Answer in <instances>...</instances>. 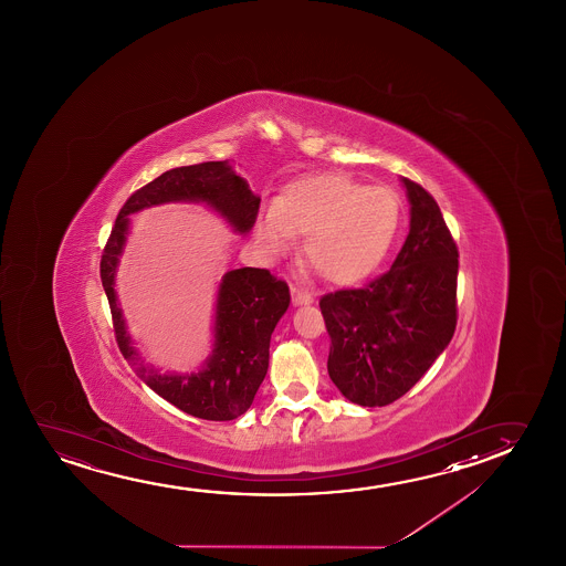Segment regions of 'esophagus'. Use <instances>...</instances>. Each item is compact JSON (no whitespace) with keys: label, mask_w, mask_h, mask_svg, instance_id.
Returning a JSON list of instances; mask_svg holds the SVG:
<instances>
[{"label":"esophagus","mask_w":566,"mask_h":566,"mask_svg":"<svg viewBox=\"0 0 566 566\" xmlns=\"http://www.w3.org/2000/svg\"><path fill=\"white\" fill-rule=\"evenodd\" d=\"M290 292H292V303L294 305H310V303H313V295L310 292H305V290L292 286Z\"/></svg>","instance_id":"34e87169"}]
</instances>
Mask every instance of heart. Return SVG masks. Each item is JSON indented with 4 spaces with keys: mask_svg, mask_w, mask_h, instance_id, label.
<instances>
[{
    "mask_svg": "<svg viewBox=\"0 0 566 566\" xmlns=\"http://www.w3.org/2000/svg\"><path fill=\"white\" fill-rule=\"evenodd\" d=\"M400 224V199L382 186L364 187L344 174H321L284 187L255 222V238L271 259L286 255L294 233L321 279L354 284L387 255Z\"/></svg>",
    "mask_w": 566,
    "mask_h": 566,
    "instance_id": "obj_1",
    "label": "heart"
}]
</instances>
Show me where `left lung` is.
Returning <instances> with one entry per match:
<instances>
[{
  "instance_id": "obj_1",
  "label": "left lung",
  "mask_w": 566,
  "mask_h": 566,
  "mask_svg": "<svg viewBox=\"0 0 566 566\" xmlns=\"http://www.w3.org/2000/svg\"><path fill=\"white\" fill-rule=\"evenodd\" d=\"M400 181L410 233L390 271L318 302L333 342L328 375L344 398L369 408L406 395L457 328V243L433 197L410 179Z\"/></svg>"
}]
</instances>
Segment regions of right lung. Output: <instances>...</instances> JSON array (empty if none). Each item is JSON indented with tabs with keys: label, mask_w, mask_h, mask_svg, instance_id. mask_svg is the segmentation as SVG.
I'll list each match as a JSON object with an SVG mask.
<instances>
[{
	"label": "right lung",
	"mask_w": 566,
	"mask_h": 566,
	"mask_svg": "<svg viewBox=\"0 0 566 566\" xmlns=\"http://www.w3.org/2000/svg\"><path fill=\"white\" fill-rule=\"evenodd\" d=\"M168 202L205 205L238 235L255 224L261 197L232 164L205 163L164 171L127 199L112 230L101 261V279L108 295L117 346L135 373L156 395L195 418L230 421L249 410L269 369L271 336L290 305L286 282L264 269L226 272L218 284L212 349L197 371L163 373L143 361L127 333L116 292V274L132 232V214Z\"/></svg>",
	"instance_id": "1"
}]
</instances>
